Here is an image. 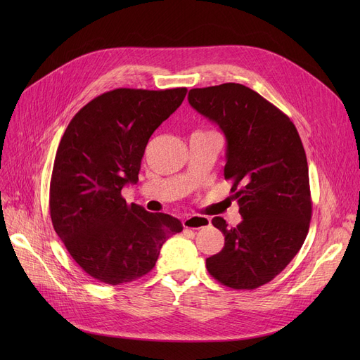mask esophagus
<instances>
[{
	"instance_id": "34e87169",
	"label": "esophagus",
	"mask_w": 360,
	"mask_h": 360,
	"mask_svg": "<svg viewBox=\"0 0 360 360\" xmlns=\"http://www.w3.org/2000/svg\"><path fill=\"white\" fill-rule=\"evenodd\" d=\"M182 223L185 229H202L210 224V219L204 216H190L185 217Z\"/></svg>"
}]
</instances>
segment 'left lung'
Returning a JSON list of instances; mask_svg holds the SVG:
<instances>
[{
    "label": "left lung",
    "instance_id": "8db88e82",
    "mask_svg": "<svg viewBox=\"0 0 360 360\" xmlns=\"http://www.w3.org/2000/svg\"><path fill=\"white\" fill-rule=\"evenodd\" d=\"M188 102L223 131L224 179L232 181L242 216L236 228H228L223 217L212 220L224 247L205 259L207 270L231 289H257L286 269L309 231L304 144L286 113L243 84L191 89Z\"/></svg>",
    "mask_w": 360,
    "mask_h": 360
}]
</instances>
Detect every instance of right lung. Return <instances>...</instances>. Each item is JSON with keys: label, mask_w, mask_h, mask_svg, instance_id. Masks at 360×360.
I'll list each match as a JSON object with an SVG mask.
<instances>
[{"label": "right lung", "mask_w": 360, "mask_h": 360, "mask_svg": "<svg viewBox=\"0 0 360 360\" xmlns=\"http://www.w3.org/2000/svg\"><path fill=\"white\" fill-rule=\"evenodd\" d=\"M186 87L115 89L84 105L56 150L49 186L52 226L90 277L117 286L153 270L162 245L182 231L165 213L127 204L148 139L181 106Z\"/></svg>", "instance_id": "add662e5"}]
</instances>
